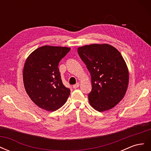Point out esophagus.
Masks as SVG:
<instances>
[{"mask_svg": "<svg viewBox=\"0 0 151 151\" xmlns=\"http://www.w3.org/2000/svg\"><path fill=\"white\" fill-rule=\"evenodd\" d=\"M79 83H76V84H74V86H73V88H74V89H77V88H79Z\"/></svg>", "mask_w": 151, "mask_h": 151, "instance_id": "obj_1", "label": "esophagus"}]
</instances>
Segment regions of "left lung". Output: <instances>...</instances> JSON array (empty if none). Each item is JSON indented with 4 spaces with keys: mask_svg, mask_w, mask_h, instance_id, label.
Returning <instances> with one entry per match:
<instances>
[{
    "mask_svg": "<svg viewBox=\"0 0 151 151\" xmlns=\"http://www.w3.org/2000/svg\"><path fill=\"white\" fill-rule=\"evenodd\" d=\"M77 52L91 76V106L99 112L115 107L124 97L129 74L120 52L108 44H92L79 47Z\"/></svg>",
    "mask_w": 151,
    "mask_h": 151,
    "instance_id": "8db88e82",
    "label": "left lung"
}]
</instances>
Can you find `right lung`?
Returning a JSON list of instances; mask_svg holds the SVG:
<instances>
[{
	"mask_svg": "<svg viewBox=\"0 0 151 151\" xmlns=\"http://www.w3.org/2000/svg\"><path fill=\"white\" fill-rule=\"evenodd\" d=\"M70 50L45 45L35 50L27 58L23 69L24 88L40 108L56 111L69 96L70 90L63 84L58 65Z\"/></svg>",
	"mask_w": 151,
	"mask_h": 151,
	"instance_id": "1",
	"label": "right lung"
}]
</instances>
